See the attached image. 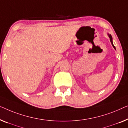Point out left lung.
I'll return each instance as SVG.
<instances>
[{"instance_id": "obj_1", "label": "left lung", "mask_w": 128, "mask_h": 128, "mask_svg": "<svg viewBox=\"0 0 128 128\" xmlns=\"http://www.w3.org/2000/svg\"><path fill=\"white\" fill-rule=\"evenodd\" d=\"M108 36L110 38V41H111V44H112V46H113V48H114L115 49H116V47L114 46V44H113V43H112V36H111V35H110V34H108Z\"/></svg>"}]
</instances>
